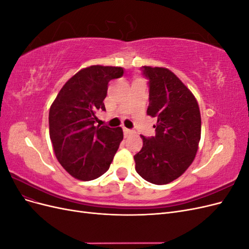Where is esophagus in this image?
<instances>
[{
  "label": "esophagus",
  "instance_id": "34e87169",
  "mask_svg": "<svg viewBox=\"0 0 249 249\" xmlns=\"http://www.w3.org/2000/svg\"><path fill=\"white\" fill-rule=\"evenodd\" d=\"M134 133H135V132H134L133 130H129V129H125V127H124V135L125 138L131 136V135H133Z\"/></svg>",
  "mask_w": 249,
  "mask_h": 249
}]
</instances>
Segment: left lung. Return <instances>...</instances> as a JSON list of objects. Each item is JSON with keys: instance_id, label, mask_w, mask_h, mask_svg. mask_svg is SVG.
<instances>
[{"instance_id": "8db88e82", "label": "left lung", "mask_w": 249, "mask_h": 249, "mask_svg": "<svg viewBox=\"0 0 249 249\" xmlns=\"http://www.w3.org/2000/svg\"><path fill=\"white\" fill-rule=\"evenodd\" d=\"M149 79L147 115L157 118L156 136H141L143 146L134 156L136 171L147 182L166 185L194 161L201 134L198 103L177 74L165 67L142 66Z\"/></svg>"}]
</instances>
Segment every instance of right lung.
I'll use <instances>...</instances> for the list:
<instances>
[{
    "instance_id": "right-lung-1",
    "label": "right lung",
    "mask_w": 249,
    "mask_h": 249,
    "mask_svg": "<svg viewBox=\"0 0 249 249\" xmlns=\"http://www.w3.org/2000/svg\"><path fill=\"white\" fill-rule=\"evenodd\" d=\"M119 66L91 65L79 71L60 89L49 113L50 138L58 162L80 180L95 179L113 161L124 132L120 126L94 125L108 83L123 76Z\"/></svg>"
}]
</instances>
